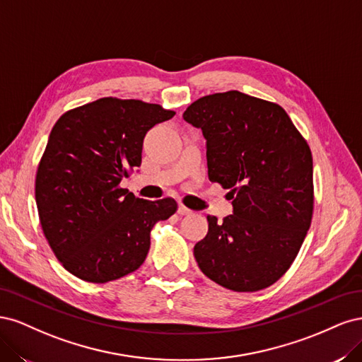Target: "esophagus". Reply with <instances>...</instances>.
<instances>
[{
	"label": "esophagus",
	"instance_id": "1",
	"mask_svg": "<svg viewBox=\"0 0 362 362\" xmlns=\"http://www.w3.org/2000/svg\"><path fill=\"white\" fill-rule=\"evenodd\" d=\"M178 214H181V216H187V214H192V210H189L187 206H184L182 204H180V205H178Z\"/></svg>",
	"mask_w": 362,
	"mask_h": 362
}]
</instances>
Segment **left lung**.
<instances>
[{
	"label": "left lung",
	"mask_w": 362,
	"mask_h": 362,
	"mask_svg": "<svg viewBox=\"0 0 362 362\" xmlns=\"http://www.w3.org/2000/svg\"><path fill=\"white\" fill-rule=\"evenodd\" d=\"M206 141L208 178L229 189L233 214L194 245L198 266L234 291H258L288 270L313 217V157L286 110L229 90L199 98L182 115Z\"/></svg>",
	"instance_id": "8db88e82"
}]
</instances>
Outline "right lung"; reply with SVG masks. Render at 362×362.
I'll list each match as a JSON object with an SVG mask.
<instances>
[{
  "label": "right lung",
  "instance_id": "obj_1",
  "mask_svg": "<svg viewBox=\"0 0 362 362\" xmlns=\"http://www.w3.org/2000/svg\"><path fill=\"white\" fill-rule=\"evenodd\" d=\"M175 112L139 100L101 98L52 127L36 175V204L48 243L74 276L104 284L137 270L151 229L177 211L170 198H136L120 181L140 168L148 131Z\"/></svg>",
  "mask_w": 362,
  "mask_h": 362
}]
</instances>
